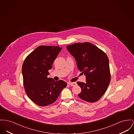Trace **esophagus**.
Wrapping results in <instances>:
<instances>
[{
  "label": "esophagus",
  "instance_id": "1",
  "mask_svg": "<svg viewBox=\"0 0 134 134\" xmlns=\"http://www.w3.org/2000/svg\"><path fill=\"white\" fill-rule=\"evenodd\" d=\"M68 84L72 87H73V86H76L77 85V83L76 82H69Z\"/></svg>",
  "mask_w": 134,
  "mask_h": 134
}]
</instances>
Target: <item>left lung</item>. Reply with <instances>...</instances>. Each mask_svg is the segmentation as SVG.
Instances as JSON below:
<instances>
[{
    "instance_id": "1",
    "label": "left lung",
    "mask_w": 134,
    "mask_h": 134,
    "mask_svg": "<svg viewBox=\"0 0 134 134\" xmlns=\"http://www.w3.org/2000/svg\"><path fill=\"white\" fill-rule=\"evenodd\" d=\"M67 49L75 59L77 68L86 76V82H77L81 88L79 97L95 102L104 94L110 83L109 59L106 54L90 42L68 45Z\"/></svg>"
}]
</instances>
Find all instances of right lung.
Masks as SVG:
<instances>
[{
	"label": "right lung",
	"instance_id": "right-lung-1",
	"mask_svg": "<svg viewBox=\"0 0 134 134\" xmlns=\"http://www.w3.org/2000/svg\"><path fill=\"white\" fill-rule=\"evenodd\" d=\"M62 49L59 46H40L28 55L22 66L25 92L30 99L40 106L55 102L62 90L67 86L62 80L48 78V70Z\"/></svg>",
	"mask_w": 134,
	"mask_h": 134
}]
</instances>
